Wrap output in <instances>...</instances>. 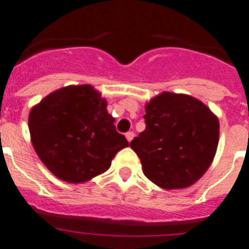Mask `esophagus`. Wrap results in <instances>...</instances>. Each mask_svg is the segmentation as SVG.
I'll return each mask as SVG.
<instances>
[{"label": "esophagus", "mask_w": 249, "mask_h": 249, "mask_svg": "<svg viewBox=\"0 0 249 249\" xmlns=\"http://www.w3.org/2000/svg\"><path fill=\"white\" fill-rule=\"evenodd\" d=\"M133 137H135V133H133V132H127L126 133V139H127V141H128V142L132 141Z\"/></svg>", "instance_id": "obj_1"}]
</instances>
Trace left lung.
Here are the masks:
<instances>
[{"mask_svg":"<svg viewBox=\"0 0 249 249\" xmlns=\"http://www.w3.org/2000/svg\"><path fill=\"white\" fill-rule=\"evenodd\" d=\"M146 128L129 143L148 180L166 190L185 189L212 165L219 120L199 99L162 92L145 106Z\"/></svg>","mask_w":249,"mask_h":249,"instance_id":"obj_1","label":"left lung"}]
</instances>
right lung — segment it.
I'll use <instances>...</instances> for the list:
<instances>
[{"label": "right lung", "instance_id": "obj_1", "mask_svg": "<svg viewBox=\"0 0 249 249\" xmlns=\"http://www.w3.org/2000/svg\"><path fill=\"white\" fill-rule=\"evenodd\" d=\"M34 150L58 179L82 184L109 169L116 154L128 146L116 131L107 101L89 84L54 90L29 114Z\"/></svg>", "mask_w": 249, "mask_h": 249}]
</instances>
